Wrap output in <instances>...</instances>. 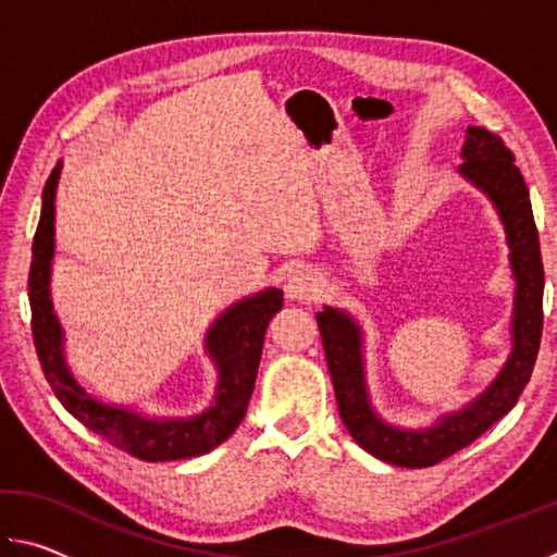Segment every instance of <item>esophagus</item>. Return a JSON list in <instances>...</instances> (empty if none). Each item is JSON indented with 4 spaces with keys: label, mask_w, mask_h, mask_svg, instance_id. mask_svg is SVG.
<instances>
[{
    "label": "esophagus",
    "mask_w": 557,
    "mask_h": 557,
    "mask_svg": "<svg viewBox=\"0 0 557 557\" xmlns=\"http://www.w3.org/2000/svg\"><path fill=\"white\" fill-rule=\"evenodd\" d=\"M287 297L297 301H314L324 292V280L314 268L299 265L297 270L289 272L285 282Z\"/></svg>",
    "instance_id": "esophagus-1"
}]
</instances>
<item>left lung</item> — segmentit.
Masks as SVG:
<instances>
[{"mask_svg": "<svg viewBox=\"0 0 557 557\" xmlns=\"http://www.w3.org/2000/svg\"><path fill=\"white\" fill-rule=\"evenodd\" d=\"M461 159L465 164L459 166V174L469 184L482 188L502 215L516 280L511 356L506 358L492 385H486V391L461 410L442 414L430 428L405 430L388 425L379 418L369 398L361 326L354 322V317L334 307H324V312L317 314L326 366L346 430L369 455L395 467H432L484 435L516 405L518 395L531 381L541 348L545 277L539 231H535L521 169L513 164V154L504 139L484 127H467Z\"/></svg>", "mask_w": 557, "mask_h": 557, "instance_id": "1", "label": "left lung"}]
</instances>
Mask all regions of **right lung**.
Returning a JSON list of instances; mask_svg holds the SVG:
<instances>
[{"mask_svg": "<svg viewBox=\"0 0 557 557\" xmlns=\"http://www.w3.org/2000/svg\"><path fill=\"white\" fill-rule=\"evenodd\" d=\"M61 162L44 186L39 228L32 245L29 305L32 334L46 381L61 405L110 445L145 461H172L206 455L228 440L248 410L256 385L262 342L268 324L282 309V289L268 287L258 295L235 301L215 319L206 334V354L219 369V385L209 410L194 418H145L120 405H108L81 388L63 356V329L51 301V260H53V219L55 186Z\"/></svg>", "mask_w": 557, "mask_h": 557, "instance_id": "add662e5", "label": "right lung"}]
</instances>
